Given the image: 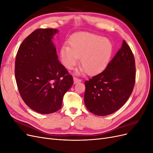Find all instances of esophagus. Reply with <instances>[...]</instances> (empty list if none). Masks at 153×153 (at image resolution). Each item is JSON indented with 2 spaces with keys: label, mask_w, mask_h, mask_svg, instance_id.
I'll return each mask as SVG.
<instances>
[{
  "label": "esophagus",
  "mask_w": 153,
  "mask_h": 153,
  "mask_svg": "<svg viewBox=\"0 0 153 153\" xmlns=\"http://www.w3.org/2000/svg\"><path fill=\"white\" fill-rule=\"evenodd\" d=\"M73 81H74V83H75V84H76V83H78V82H80L82 81V80L79 79V78H78L76 77H74L73 78Z\"/></svg>",
  "instance_id": "1"
}]
</instances>
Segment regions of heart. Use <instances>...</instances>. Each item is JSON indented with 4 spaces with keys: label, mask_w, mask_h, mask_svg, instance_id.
Segmentation results:
<instances>
[{
    "label": "heart",
    "mask_w": 153,
    "mask_h": 153,
    "mask_svg": "<svg viewBox=\"0 0 153 153\" xmlns=\"http://www.w3.org/2000/svg\"><path fill=\"white\" fill-rule=\"evenodd\" d=\"M69 44H64L60 50L64 66L72 69L81 57V70L86 71L89 75H94L105 69L113 53V44L110 39L88 32L75 35Z\"/></svg>",
    "instance_id": "obj_1"
}]
</instances>
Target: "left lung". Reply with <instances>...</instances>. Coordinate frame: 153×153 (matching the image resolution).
I'll list each match as a JSON object with an SVG mask.
<instances>
[{"label": "left lung", "instance_id": "obj_1", "mask_svg": "<svg viewBox=\"0 0 153 153\" xmlns=\"http://www.w3.org/2000/svg\"><path fill=\"white\" fill-rule=\"evenodd\" d=\"M135 71L134 55L124 40L121 48L106 69L85 82L86 108L91 113L100 116L116 112L132 93Z\"/></svg>", "mask_w": 153, "mask_h": 153}]
</instances>
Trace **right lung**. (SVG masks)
Returning <instances> with one entry per match:
<instances>
[{
    "mask_svg": "<svg viewBox=\"0 0 153 153\" xmlns=\"http://www.w3.org/2000/svg\"><path fill=\"white\" fill-rule=\"evenodd\" d=\"M55 29H38L24 40L15 59V78L25 103L48 114L62 106L63 97L73 84V76L57 59Z\"/></svg>",
    "mask_w": 153,
    "mask_h": 153,
    "instance_id": "1",
    "label": "right lung"
}]
</instances>
